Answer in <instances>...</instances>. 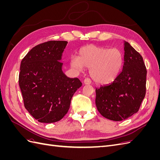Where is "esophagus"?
<instances>
[{
    "label": "esophagus",
    "mask_w": 160,
    "mask_h": 160,
    "mask_svg": "<svg viewBox=\"0 0 160 160\" xmlns=\"http://www.w3.org/2000/svg\"><path fill=\"white\" fill-rule=\"evenodd\" d=\"M91 83V81L90 79L89 78H86L85 80H84V84L85 85H89Z\"/></svg>",
    "instance_id": "esophagus-1"
}]
</instances>
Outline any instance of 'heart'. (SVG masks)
I'll list each match as a JSON object with an SVG mask.
<instances>
[{
    "label": "heart",
    "instance_id": "1",
    "mask_svg": "<svg viewBox=\"0 0 160 160\" xmlns=\"http://www.w3.org/2000/svg\"><path fill=\"white\" fill-rule=\"evenodd\" d=\"M79 57L72 56L71 66L77 71L89 68L91 78L97 83L105 85L118 77L123 64V55L116 48L87 45L79 50Z\"/></svg>",
    "mask_w": 160,
    "mask_h": 160
}]
</instances>
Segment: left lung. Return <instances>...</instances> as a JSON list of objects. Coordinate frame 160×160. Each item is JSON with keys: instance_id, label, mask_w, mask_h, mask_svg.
Here are the masks:
<instances>
[{"instance_id": "8db88e82", "label": "left lung", "mask_w": 160, "mask_h": 160, "mask_svg": "<svg viewBox=\"0 0 160 160\" xmlns=\"http://www.w3.org/2000/svg\"><path fill=\"white\" fill-rule=\"evenodd\" d=\"M123 69L115 79L96 88L95 104L101 115L119 122L136 113L146 95L147 71L143 58L124 41Z\"/></svg>"}]
</instances>
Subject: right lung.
<instances>
[{
	"instance_id": "add662e5",
	"label": "right lung",
	"mask_w": 160,
	"mask_h": 160,
	"mask_svg": "<svg viewBox=\"0 0 160 160\" xmlns=\"http://www.w3.org/2000/svg\"><path fill=\"white\" fill-rule=\"evenodd\" d=\"M68 42L51 41L33 47L23 58L18 77L25 109L40 123L57 122L68 111L81 88L78 78L62 71V52Z\"/></svg>"
}]
</instances>
